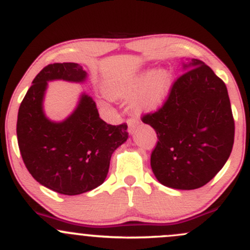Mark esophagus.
Segmentation results:
<instances>
[{"label": "esophagus", "instance_id": "34e87169", "mask_svg": "<svg viewBox=\"0 0 250 250\" xmlns=\"http://www.w3.org/2000/svg\"><path fill=\"white\" fill-rule=\"evenodd\" d=\"M127 125H128V130H129V133L133 134L135 127H136V125H139V121H137V120H135V119H128Z\"/></svg>", "mask_w": 250, "mask_h": 250}]
</instances>
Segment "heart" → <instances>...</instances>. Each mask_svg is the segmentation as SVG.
<instances>
[{
    "mask_svg": "<svg viewBox=\"0 0 250 250\" xmlns=\"http://www.w3.org/2000/svg\"><path fill=\"white\" fill-rule=\"evenodd\" d=\"M169 89L170 74L167 70H159L155 73L147 70L133 77L127 84L110 89L109 95L113 97L134 96L143 90L137 99L136 107L141 110H154L165 101Z\"/></svg>",
    "mask_w": 250,
    "mask_h": 250,
    "instance_id": "b5f03b06",
    "label": "heart"
}]
</instances>
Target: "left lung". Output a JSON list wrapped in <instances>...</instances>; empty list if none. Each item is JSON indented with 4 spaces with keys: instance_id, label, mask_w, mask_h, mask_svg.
I'll return each instance as SVG.
<instances>
[{
    "instance_id": "1",
    "label": "left lung",
    "mask_w": 250,
    "mask_h": 250,
    "mask_svg": "<svg viewBox=\"0 0 250 250\" xmlns=\"http://www.w3.org/2000/svg\"><path fill=\"white\" fill-rule=\"evenodd\" d=\"M161 108L145 114L157 143L150 166L166 187L190 190L222 169L234 145L235 123L225 82L201 60L183 64Z\"/></svg>"
}]
</instances>
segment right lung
<instances>
[{"label": "right lung", "mask_w": 250, "mask_h": 250, "mask_svg": "<svg viewBox=\"0 0 250 250\" xmlns=\"http://www.w3.org/2000/svg\"><path fill=\"white\" fill-rule=\"evenodd\" d=\"M85 79L87 73L77 63L48 64L34 79L17 115V142L28 171L42 186L63 195H79L102 185L111 154L128 139L127 123H105L85 94L64 121L45 117L42 103L48 81Z\"/></svg>", "instance_id": "1"}]
</instances>
